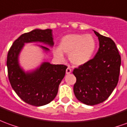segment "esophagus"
<instances>
[{"mask_svg":"<svg viewBox=\"0 0 127 127\" xmlns=\"http://www.w3.org/2000/svg\"><path fill=\"white\" fill-rule=\"evenodd\" d=\"M71 73V68L70 67H68L67 69H66V74H69Z\"/></svg>","mask_w":127,"mask_h":127,"instance_id":"esophagus-1","label":"esophagus"}]
</instances>
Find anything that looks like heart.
<instances>
[{
    "label": "heart",
    "mask_w": 127,
    "mask_h": 127,
    "mask_svg": "<svg viewBox=\"0 0 127 127\" xmlns=\"http://www.w3.org/2000/svg\"><path fill=\"white\" fill-rule=\"evenodd\" d=\"M96 47V42L91 34L71 33L61 39L59 48L53 53L58 60H64L63 54L69 55L70 63L74 66H81L91 60Z\"/></svg>",
    "instance_id": "heart-1"
}]
</instances>
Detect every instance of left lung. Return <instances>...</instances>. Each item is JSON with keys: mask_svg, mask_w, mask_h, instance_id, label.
<instances>
[{"mask_svg": "<svg viewBox=\"0 0 127 127\" xmlns=\"http://www.w3.org/2000/svg\"><path fill=\"white\" fill-rule=\"evenodd\" d=\"M99 40V49L93 59L73 73L76 82L73 92L76 98L87 105H95L106 100L118 82L121 58L115 42L94 31Z\"/></svg>", "mask_w": 127, "mask_h": 127, "instance_id": "8db88e82", "label": "left lung"}]
</instances>
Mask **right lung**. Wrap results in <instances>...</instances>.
Wrapping results in <instances>:
<instances>
[{"label":"right lung","mask_w":127,"mask_h":127,"mask_svg":"<svg viewBox=\"0 0 127 127\" xmlns=\"http://www.w3.org/2000/svg\"><path fill=\"white\" fill-rule=\"evenodd\" d=\"M53 40L51 30L36 29L22 34L8 52L7 66L11 87L24 102L31 105L40 107L54 99L67 67L43 61L35 69L25 71L20 65L19 56L26 43L40 42L52 47ZM38 47L45 53L49 51L47 47Z\"/></svg>","instance_id":"1"}]
</instances>
